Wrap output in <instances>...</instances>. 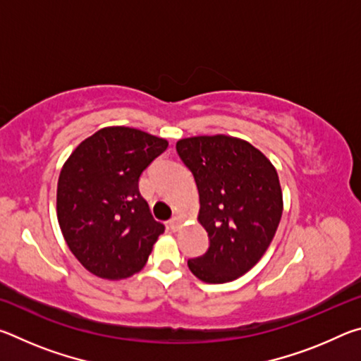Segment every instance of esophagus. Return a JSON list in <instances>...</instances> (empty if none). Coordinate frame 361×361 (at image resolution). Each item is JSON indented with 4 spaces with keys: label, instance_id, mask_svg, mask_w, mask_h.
Listing matches in <instances>:
<instances>
[{
    "label": "esophagus",
    "instance_id": "1",
    "mask_svg": "<svg viewBox=\"0 0 361 361\" xmlns=\"http://www.w3.org/2000/svg\"><path fill=\"white\" fill-rule=\"evenodd\" d=\"M180 224H181V218H180V216H173V218L169 221V226H170V229H172V231H178Z\"/></svg>",
    "mask_w": 361,
    "mask_h": 361
}]
</instances>
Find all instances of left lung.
Returning <instances> with one entry per match:
<instances>
[{"mask_svg": "<svg viewBox=\"0 0 361 361\" xmlns=\"http://www.w3.org/2000/svg\"><path fill=\"white\" fill-rule=\"evenodd\" d=\"M176 152L199 189V221L209 250L188 266L207 283H226L248 272L276 235L283 200L277 170L243 140L183 138Z\"/></svg>", "mask_w": 361, "mask_h": 361, "instance_id": "1", "label": "left lung"}]
</instances>
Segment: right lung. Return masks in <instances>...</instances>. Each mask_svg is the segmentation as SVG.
Here are the masks:
<instances>
[{
  "mask_svg": "<svg viewBox=\"0 0 361 361\" xmlns=\"http://www.w3.org/2000/svg\"><path fill=\"white\" fill-rule=\"evenodd\" d=\"M167 146V140L130 127H105L63 164L59 224L71 253L94 276L127 279L148 261L166 226L152 218L138 181Z\"/></svg>",
  "mask_w": 361,
  "mask_h": 361,
  "instance_id": "1",
  "label": "right lung"
}]
</instances>
